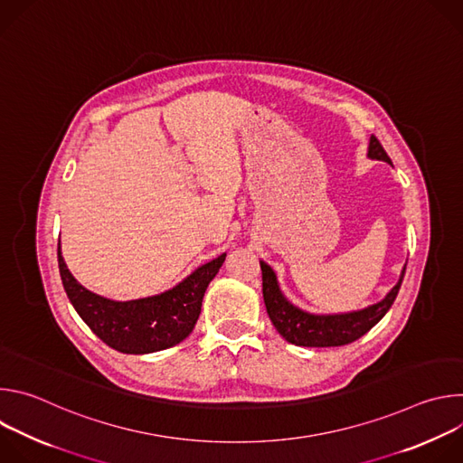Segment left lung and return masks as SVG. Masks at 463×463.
Wrapping results in <instances>:
<instances>
[{
	"label": "left lung",
	"instance_id": "left-lung-1",
	"mask_svg": "<svg viewBox=\"0 0 463 463\" xmlns=\"http://www.w3.org/2000/svg\"><path fill=\"white\" fill-rule=\"evenodd\" d=\"M368 157L384 161L392 165L390 157L386 156L381 143L372 136L368 145ZM261 268V291H263V302H266L268 315L277 327V332L291 345L297 346H307V348H327V346H345L364 334L386 315V311L392 307L395 297L400 293L405 269L402 271V277L390 293L377 304L368 306L359 311L350 313H337V315H313L307 311H302L300 307L293 306L284 293L280 291L279 280L271 266L260 260Z\"/></svg>",
	"mask_w": 463,
	"mask_h": 463
}]
</instances>
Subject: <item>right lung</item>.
Returning a JSON list of instances; mask_svg holds the SVG:
<instances>
[{
  "label": "right lung",
  "mask_w": 463,
  "mask_h": 463,
  "mask_svg": "<svg viewBox=\"0 0 463 463\" xmlns=\"http://www.w3.org/2000/svg\"><path fill=\"white\" fill-rule=\"evenodd\" d=\"M225 252L203 263L175 288L137 300H109L91 293L70 273L58 240L61 284L80 318L91 332L122 354H152L184 341L202 313V302L213 279L225 261Z\"/></svg>",
  "instance_id": "right-lung-1"
}]
</instances>
